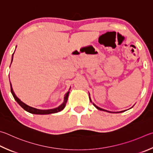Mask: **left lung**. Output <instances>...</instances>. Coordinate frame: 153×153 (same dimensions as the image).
Segmentation results:
<instances>
[{
	"mask_svg": "<svg viewBox=\"0 0 153 153\" xmlns=\"http://www.w3.org/2000/svg\"><path fill=\"white\" fill-rule=\"evenodd\" d=\"M89 98H90V101L91 102H91V98H90V94H89ZM92 104H93V105H94V106H95L98 110H102V111H105V112H108L118 113V112H125V111H126V110H123V111H120V112H111V111H108V110H104V109H103V108H100V107H98V106H97V105H96L95 104H94V103H93V102H92Z\"/></svg>",
	"mask_w": 153,
	"mask_h": 153,
	"instance_id": "obj_1",
	"label": "left lung"
}]
</instances>
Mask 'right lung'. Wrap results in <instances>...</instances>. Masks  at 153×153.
<instances>
[{"mask_svg":"<svg viewBox=\"0 0 153 153\" xmlns=\"http://www.w3.org/2000/svg\"><path fill=\"white\" fill-rule=\"evenodd\" d=\"M14 53H15V52H14ZM14 53H13V54L12 55V59H11V63H12L13 59ZM10 91H11V93H12L13 96L14 97V98H15V100L16 101V102H17V103L19 105H20L25 110H26L27 112H28L29 113H31V114H53V113L59 112H60V111H62V110H63V108L65 107L66 103H67L68 96H69V90H70V88H71V87H70L69 91L65 94L64 100H63V102L60 105H59V106L57 107V108H53V109L41 110V109H37V108H33V107L30 106V105L26 104L25 103H24L23 102H22L21 100L19 99L18 97L15 95V92H14V91L13 90L12 84H11L10 82Z\"/></svg>","mask_w":153,"mask_h":153,"instance_id":"add662e5","label":"right lung"}]
</instances>
